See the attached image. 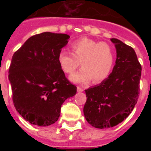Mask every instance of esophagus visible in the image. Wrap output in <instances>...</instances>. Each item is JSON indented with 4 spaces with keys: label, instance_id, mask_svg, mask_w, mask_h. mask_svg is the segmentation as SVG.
I'll use <instances>...</instances> for the list:
<instances>
[{
    "label": "esophagus",
    "instance_id": "obj_1",
    "mask_svg": "<svg viewBox=\"0 0 151 151\" xmlns=\"http://www.w3.org/2000/svg\"><path fill=\"white\" fill-rule=\"evenodd\" d=\"M77 90H78V92H83V89L81 88V87H78L77 88Z\"/></svg>",
    "mask_w": 151,
    "mask_h": 151
}]
</instances>
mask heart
Here are the masks:
<instances>
[{"mask_svg":"<svg viewBox=\"0 0 151 151\" xmlns=\"http://www.w3.org/2000/svg\"><path fill=\"white\" fill-rule=\"evenodd\" d=\"M70 48L73 55L61 51L57 59L62 70L67 74L73 73L81 64L82 68L70 77L72 82L86 85L92 80L97 84L110 75L114 63V52L110 45L82 37L73 41Z\"/></svg>","mask_w":151,"mask_h":151,"instance_id":"obj_1","label":"heart"}]
</instances>
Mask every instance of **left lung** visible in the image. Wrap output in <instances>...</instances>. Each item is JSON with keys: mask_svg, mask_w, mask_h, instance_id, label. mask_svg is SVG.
<instances>
[{"mask_svg": "<svg viewBox=\"0 0 151 151\" xmlns=\"http://www.w3.org/2000/svg\"><path fill=\"white\" fill-rule=\"evenodd\" d=\"M117 59L107 78L85 90L87 100L84 115L96 129H108L128 117L137 103L141 78L140 63L136 52L118 39L112 38Z\"/></svg>", "mask_w": 151, "mask_h": 151, "instance_id": "obj_1", "label": "left lung"}]
</instances>
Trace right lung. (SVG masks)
<instances>
[{
	"instance_id": "add662e5",
	"label": "right lung",
	"mask_w": 151,
	"mask_h": 151,
	"mask_svg": "<svg viewBox=\"0 0 151 151\" xmlns=\"http://www.w3.org/2000/svg\"><path fill=\"white\" fill-rule=\"evenodd\" d=\"M69 38L68 34L44 32L27 39L13 55L8 70L13 103L30 124H54L64 101L77 92L57 59Z\"/></svg>"
}]
</instances>
